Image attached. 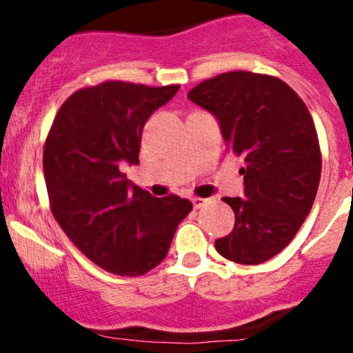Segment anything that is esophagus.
Masks as SVG:
<instances>
[{
    "label": "esophagus",
    "instance_id": "1",
    "mask_svg": "<svg viewBox=\"0 0 353 353\" xmlns=\"http://www.w3.org/2000/svg\"><path fill=\"white\" fill-rule=\"evenodd\" d=\"M191 203H193V208H201V206H205L206 203H208V199L206 198H199V196H193L191 198Z\"/></svg>",
    "mask_w": 353,
    "mask_h": 353
}]
</instances>
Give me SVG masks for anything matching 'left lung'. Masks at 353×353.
Masks as SVG:
<instances>
[{
  "label": "left lung",
  "mask_w": 353,
  "mask_h": 353,
  "mask_svg": "<svg viewBox=\"0 0 353 353\" xmlns=\"http://www.w3.org/2000/svg\"><path fill=\"white\" fill-rule=\"evenodd\" d=\"M220 121L227 150L244 162L245 198H223L236 223L215 241L220 256L259 265L287 248L309 215L321 179V148L304 101L280 78L229 71L188 94Z\"/></svg>",
  "instance_id": "8db88e82"
}]
</instances>
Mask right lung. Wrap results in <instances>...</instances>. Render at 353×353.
Wrapping results in <instances>:
<instances>
[{
	"instance_id": "right-lung-1",
	"label": "right lung",
	"mask_w": 353,
	"mask_h": 353,
	"mask_svg": "<svg viewBox=\"0 0 353 353\" xmlns=\"http://www.w3.org/2000/svg\"><path fill=\"white\" fill-rule=\"evenodd\" d=\"M179 85L148 87L109 80L63 102L44 145V179L56 222L90 261L121 276H140L165 258L177 225L193 205L154 198L121 172L138 163L150 114Z\"/></svg>"
}]
</instances>
